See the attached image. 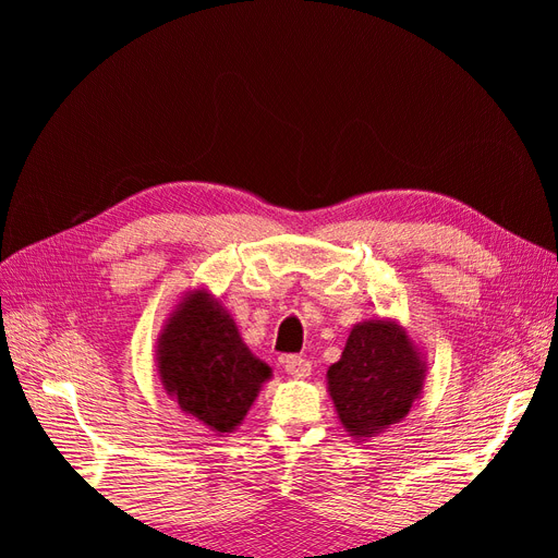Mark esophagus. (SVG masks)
Returning a JSON list of instances; mask_svg holds the SVG:
<instances>
[{
    "mask_svg": "<svg viewBox=\"0 0 558 558\" xmlns=\"http://www.w3.org/2000/svg\"><path fill=\"white\" fill-rule=\"evenodd\" d=\"M283 369H286V375H291L295 379H305L312 375V363L302 356H286Z\"/></svg>",
    "mask_w": 558,
    "mask_h": 558,
    "instance_id": "obj_1",
    "label": "esophagus"
}]
</instances>
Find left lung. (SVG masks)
Listing matches in <instances>:
<instances>
[{"instance_id":"8db88e82","label":"left lung","mask_w":558,"mask_h":558,"mask_svg":"<svg viewBox=\"0 0 558 558\" xmlns=\"http://www.w3.org/2000/svg\"><path fill=\"white\" fill-rule=\"evenodd\" d=\"M426 353L398 318H365L326 373L342 428L367 442L408 416L424 393Z\"/></svg>"}]
</instances>
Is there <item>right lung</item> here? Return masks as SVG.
<instances>
[{
	"instance_id": "1",
	"label": "right lung",
	"mask_w": 558,
	"mask_h": 558,
	"mask_svg": "<svg viewBox=\"0 0 558 558\" xmlns=\"http://www.w3.org/2000/svg\"><path fill=\"white\" fill-rule=\"evenodd\" d=\"M158 379L183 414L216 435L238 430L272 379L253 356L232 314L205 286L185 291L167 314L156 342Z\"/></svg>"
}]
</instances>
